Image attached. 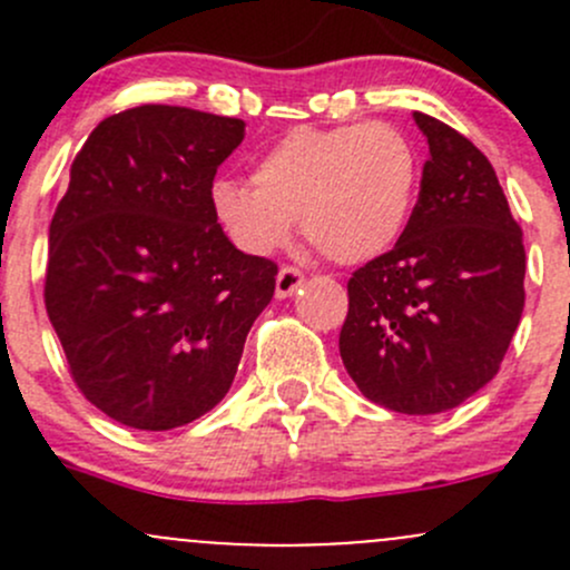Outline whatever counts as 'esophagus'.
Listing matches in <instances>:
<instances>
[{
    "label": "esophagus",
    "instance_id": "1",
    "mask_svg": "<svg viewBox=\"0 0 570 570\" xmlns=\"http://www.w3.org/2000/svg\"><path fill=\"white\" fill-rule=\"evenodd\" d=\"M303 286V273L297 267H281L275 275V295L292 297Z\"/></svg>",
    "mask_w": 570,
    "mask_h": 570
}]
</instances>
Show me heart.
Listing matches in <instances>:
<instances>
[{
	"label": "heart",
	"instance_id": "obj_1",
	"mask_svg": "<svg viewBox=\"0 0 570 570\" xmlns=\"http://www.w3.org/2000/svg\"><path fill=\"white\" fill-rule=\"evenodd\" d=\"M253 187L217 178L209 204L220 232L248 256H269L301 232L322 256L358 264L396 243L419 181L413 142L396 126H301L253 165Z\"/></svg>",
	"mask_w": 570,
	"mask_h": 570
}]
</instances>
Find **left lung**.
<instances>
[{
  "mask_svg": "<svg viewBox=\"0 0 570 570\" xmlns=\"http://www.w3.org/2000/svg\"><path fill=\"white\" fill-rule=\"evenodd\" d=\"M419 200L405 232L347 281L344 370L366 400L411 416L458 407L499 372L524 312L527 253L497 170L424 112Z\"/></svg>",
  "mask_w": 570,
  "mask_h": 570,
  "instance_id": "obj_1",
  "label": "left lung"
}]
</instances>
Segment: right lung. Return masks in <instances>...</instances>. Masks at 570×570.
Wrapping results in <instances>:
<instances>
[{
  "label": "right lung",
  "instance_id": "1",
  "mask_svg": "<svg viewBox=\"0 0 570 570\" xmlns=\"http://www.w3.org/2000/svg\"><path fill=\"white\" fill-rule=\"evenodd\" d=\"M245 120L142 105L101 120L49 226L43 301L85 400L174 430L232 389L278 264L237 250L209 189Z\"/></svg>",
  "mask_w": 570,
  "mask_h": 570
}]
</instances>
